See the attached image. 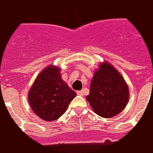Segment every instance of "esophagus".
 Wrapping results in <instances>:
<instances>
[{"label": "esophagus", "mask_w": 153, "mask_h": 153, "mask_svg": "<svg viewBox=\"0 0 153 153\" xmlns=\"http://www.w3.org/2000/svg\"><path fill=\"white\" fill-rule=\"evenodd\" d=\"M77 94L79 95V96H83L84 95V92H83V90H79V91L77 92Z\"/></svg>", "instance_id": "34e87169"}]
</instances>
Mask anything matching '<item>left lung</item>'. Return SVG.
Listing matches in <instances>:
<instances>
[{"instance_id": "1", "label": "left lung", "mask_w": 153, "mask_h": 153, "mask_svg": "<svg viewBox=\"0 0 153 153\" xmlns=\"http://www.w3.org/2000/svg\"><path fill=\"white\" fill-rule=\"evenodd\" d=\"M128 98V87L124 77L109 62L100 63L86 96L93 111L103 118H111L125 109Z\"/></svg>"}]
</instances>
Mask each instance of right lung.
Wrapping results in <instances>:
<instances>
[{
  "label": "right lung",
  "mask_w": 153,
  "mask_h": 153,
  "mask_svg": "<svg viewBox=\"0 0 153 153\" xmlns=\"http://www.w3.org/2000/svg\"><path fill=\"white\" fill-rule=\"evenodd\" d=\"M76 93L61 78L60 68L53 65L42 70L29 89L28 100L33 111L42 120L52 121L66 111Z\"/></svg>",
  "instance_id": "right-lung-1"
}]
</instances>
